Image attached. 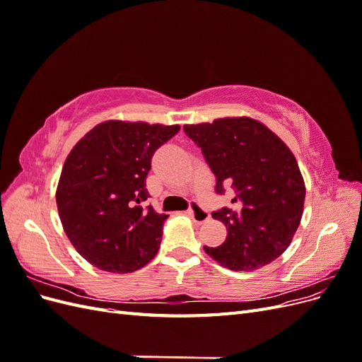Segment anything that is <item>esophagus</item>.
I'll return each instance as SVG.
<instances>
[{
  "instance_id": "esophagus-1",
  "label": "esophagus",
  "mask_w": 362,
  "mask_h": 362,
  "mask_svg": "<svg viewBox=\"0 0 362 362\" xmlns=\"http://www.w3.org/2000/svg\"><path fill=\"white\" fill-rule=\"evenodd\" d=\"M187 216H190L192 221L198 225H202L210 221V214H208V211L204 210V208L196 202H193L192 206L187 210Z\"/></svg>"
}]
</instances>
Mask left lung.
<instances>
[{"instance_id":"1","label":"left lung","mask_w":362,"mask_h":362,"mask_svg":"<svg viewBox=\"0 0 362 362\" xmlns=\"http://www.w3.org/2000/svg\"><path fill=\"white\" fill-rule=\"evenodd\" d=\"M184 133L201 148L216 177V193L234 190V205L211 214L226 226V240L205 246L206 254L235 272L275 261L290 246L303 211L305 184L291 151L250 117L185 125Z\"/></svg>"}]
</instances>
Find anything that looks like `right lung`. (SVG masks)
<instances>
[{
  "mask_svg": "<svg viewBox=\"0 0 362 362\" xmlns=\"http://www.w3.org/2000/svg\"><path fill=\"white\" fill-rule=\"evenodd\" d=\"M178 131V125L108 120L71 151L57 208L64 233L92 266L131 273L157 255L168 216L145 205L146 177L154 152Z\"/></svg>",
  "mask_w": 362,
  "mask_h": 362,
  "instance_id": "right-lung-1",
  "label": "right lung"
}]
</instances>
